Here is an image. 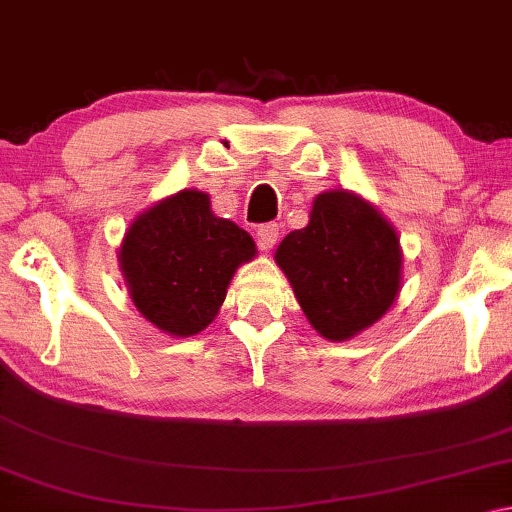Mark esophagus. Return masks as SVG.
<instances>
[{"instance_id": "obj_1", "label": "esophagus", "mask_w": 512, "mask_h": 512, "mask_svg": "<svg viewBox=\"0 0 512 512\" xmlns=\"http://www.w3.org/2000/svg\"><path fill=\"white\" fill-rule=\"evenodd\" d=\"M256 235H258V245H261V249H272L279 240V224H274V222L261 224L258 226Z\"/></svg>"}]
</instances>
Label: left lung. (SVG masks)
Listing matches in <instances>:
<instances>
[{
  "mask_svg": "<svg viewBox=\"0 0 512 512\" xmlns=\"http://www.w3.org/2000/svg\"><path fill=\"white\" fill-rule=\"evenodd\" d=\"M277 263L318 334L345 341L389 311L403 256L371 203L334 190L318 194L309 224L281 240Z\"/></svg>",
  "mask_w": 512,
  "mask_h": 512,
  "instance_id": "left-lung-1",
  "label": "left lung"
}]
</instances>
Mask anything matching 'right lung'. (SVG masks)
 Returning a JSON list of instances; mask_svg holds the SVG:
<instances>
[{"label":"right lung","mask_w":512,"mask_h":512,"mask_svg":"<svg viewBox=\"0 0 512 512\" xmlns=\"http://www.w3.org/2000/svg\"><path fill=\"white\" fill-rule=\"evenodd\" d=\"M256 256L247 231L183 190L135 219L119 251L132 302L155 327L192 336L215 320L235 270Z\"/></svg>","instance_id":"obj_1"}]
</instances>
